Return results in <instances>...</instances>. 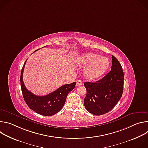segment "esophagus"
<instances>
[{"instance_id":"esophagus-1","label":"esophagus","mask_w":148,"mask_h":148,"mask_svg":"<svg viewBox=\"0 0 148 148\" xmlns=\"http://www.w3.org/2000/svg\"><path fill=\"white\" fill-rule=\"evenodd\" d=\"M82 82L81 80H77L76 81V86H79L82 85Z\"/></svg>"}]
</instances>
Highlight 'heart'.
<instances>
[{"label": "heart", "instance_id": "heart-1", "mask_svg": "<svg viewBox=\"0 0 148 148\" xmlns=\"http://www.w3.org/2000/svg\"><path fill=\"white\" fill-rule=\"evenodd\" d=\"M78 64L87 67L84 70V75L88 80H95L101 77L110 67V60L99 54L88 53L78 56L76 59Z\"/></svg>", "mask_w": 148, "mask_h": 148}]
</instances>
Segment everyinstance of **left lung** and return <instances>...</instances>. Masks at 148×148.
Listing matches in <instances>:
<instances>
[{
	"label": "left lung",
	"mask_w": 148,
	"mask_h": 148,
	"mask_svg": "<svg viewBox=\"0 0 148 148\" xmlns=\"http://www.w3.org/2000/svg\"><path fill=\"white\" fill-rule=\"evenodd\" d=\"M124 75L119 61L112 56L111 70L102 79L84 83L87 95L84 99L86 110L95 115L110 111L121 99L123 90Z\"/></svg>",
	"instance_id": "left-lung-1"
}]
</instances>
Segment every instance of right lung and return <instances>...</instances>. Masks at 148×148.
<instances>
[{
    "mask_svg": "<svg viewBox=\"0 0 148 148\" xmlns=\"http://www.w3.org/2000/svg\"><path fill=\"white\" fill-rule=\"evenodd\" d=\"M26 61L27 60L23 66L20 75L21 88L26 103L31 110L40 115L51 116L57 114L64 106L68 94L75 88V82L63 85L48 95L45 96L36 95L28 91L23 82V74Z\"/></svg>",
    "mask_w": 148,
    "mask_h": 148,
    "instance_id": "1",
    "label": "right lung"
}]
</instances>
